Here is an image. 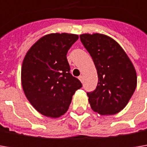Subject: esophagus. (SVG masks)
I'll use <instances>...</instances> for the list:
<instances>
[{
    "mask_svg": "<svg viewBox=\"0 0 147 147\" xmlns=\"http://www.w3.org/2000/svg\"><path fill=\"white\" fill-rule=\"evenodd\" d=\"M78 78H79V80H80L81 82H83V76H82V75H80V76L78 77Z\"/></svg>",
    "mask_w": 147,
    "mask_h": 147,
    "instance_id": "obj_1",
    "label": "esophagus"
}]
</instances>
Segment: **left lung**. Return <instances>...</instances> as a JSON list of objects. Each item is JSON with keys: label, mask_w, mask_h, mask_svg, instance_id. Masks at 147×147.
<instances>
[{"label": "left lung", "mask_w": 147, "mask_h": 147, "mask_svg": "<svg viewBox=\"0 0 147 147\" xmlns=\"http://www.w3.org/2000/svg\"><path fill=\"white\" fill-rule=\"evenodd\" d=\"M80 40L93 59L98 83L88 92L91 108L102 115H115L128 103L137 87V74L119 43L106 35L82 34Z\"/></svg>", "instance_id": "8db88e82"}]
</instances>
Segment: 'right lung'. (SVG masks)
<instances>
[{"label": "right lung", "mask_w": 147, "mask_h": 147, "mask_svg": "<svg viewBox=\"0 0 147 147\" xmlns=\"http://www.w3.org/2000/svg\"><path fill=\"white\" fill-rule=\"evenodd\" d=\"M76 34L51 33L40 38L26 54L21 69L26 97L42 115L58 118L68 110L73 95L82 87L70 74L67 52Z\"/></svg>", "instance_id": "right-lung-1"}]
</instances>
